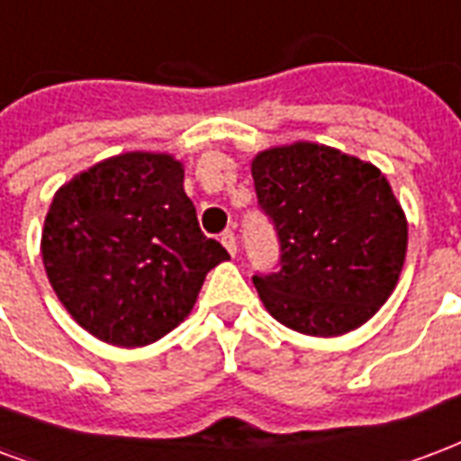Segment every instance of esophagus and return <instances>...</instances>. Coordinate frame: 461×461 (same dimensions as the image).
I'll return each instance as SVG.
<instances>
[{
  "mask_svg": "<svg viewBox=\"0 0 461 461\" xmlns=\"http://www.w3.org/2000/svg\"><path fill=\"white\" fill-rule=\"evenodd\" d=\"M221 243L226 245V250L235 258V252H238V240H235L233 230H226V233L221 235Z\"/></svg>",
  "mask_w": 461,
  "mask_h": 461,
  "instance_id": "obj_1",
  "label": "esophagus"
}]
</instances>
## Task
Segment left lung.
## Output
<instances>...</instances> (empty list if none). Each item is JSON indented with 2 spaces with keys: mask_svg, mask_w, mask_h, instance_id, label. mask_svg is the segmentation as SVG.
Instances as JSON below:
<instances>
[{
  "mask_svg": "<svg viewBox=\"0 0 461 461\" xmlns=\"http://www.w3.org/2000/svg\"><path fill=\"white\" fill-rule=\"evenodd\" d=\"M279 272L255 275L265 309L296 333L335 338L382 309L406 262L408 221L372 162L299 140L252 158Z\"/></svg>",
  "mask_w": 461,
  "mask_h": 461,
  "instance_id": "1",
  "label": "left lung"
}]
</instances>
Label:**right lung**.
I'll return each instance as SVG.
<instances>
[{
    "instance_id": "obj_1",
    "label": "right lung",
    "mask_w": 461,
    "mask_h": 461,
    "mask_svg": "<svg viewBox=\"0 0 461 461\" xmlns=\"http://www.w3.org/2000/svg\"><path fill=\"white\" fill-rule=\"evenodd\" d=\"M53 292L86 333L143 348L192 313L226 248L206 238L167 152H121L55 192L41 235Z\"/></svg>"
}]
</instances>
